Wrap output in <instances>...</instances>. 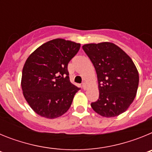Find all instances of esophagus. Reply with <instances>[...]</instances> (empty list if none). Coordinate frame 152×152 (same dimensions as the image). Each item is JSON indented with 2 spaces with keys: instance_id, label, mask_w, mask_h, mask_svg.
<instances>
[{
  "instance_id": "obj_1",
  "label": "esophagus",
  "mask_w": 152,
  "mask_h": 152,
  "mask_svg": "<svg viewBox=\"0 0 152 152\" xmlns=\"http://www.w3.org/2000/svg\"><path fill=\"white\" fill-rule=\"evenodd\" d=\"M82 88L84 90H86V88H87V85H86L85 83H83L82 84Z\"/></svg>"
}]
</instances>
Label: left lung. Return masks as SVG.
<instances>
[{
	"instance_id": "left-lung-1",
	"label": "left lung",
	"mask_w": 152,
	"mask_h": 152,
	"mask_svg": "<svg viewBox=\"0 0 152 152\" xmlns=\"http://www.w3.org/2000/svg\"><path fill=\"white\" fill-rule=\"evenodd\" d=\"M97 75L99 99L91 103L100 116L114 117L129 108L136 95L139 72L131 58L111 42L82 46Z\"/></svg>"
}]
</instances>
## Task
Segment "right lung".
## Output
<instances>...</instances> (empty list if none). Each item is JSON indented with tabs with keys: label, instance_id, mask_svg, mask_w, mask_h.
I'll use <instances>...</instances> for the list:
<instances>
[{
	"label": "right lung",
	"instance_id": "right-lung-1",
	"mask_svg": "<svg viewBox=\"0 0 152 152\" xmlns=\"http://www.w3.org/2000/svg\"><path fill=\"white\" fill-rule=\"evenodd\" d=\"M80 47V43L56 39L42 44L26 59L21 87L24 97L38 115L55 119L70 108L80 88L70 81L68 64Z\"/></svg>",
	"mask_w": 152,
	"mask_h": 152
}]
</instances>
